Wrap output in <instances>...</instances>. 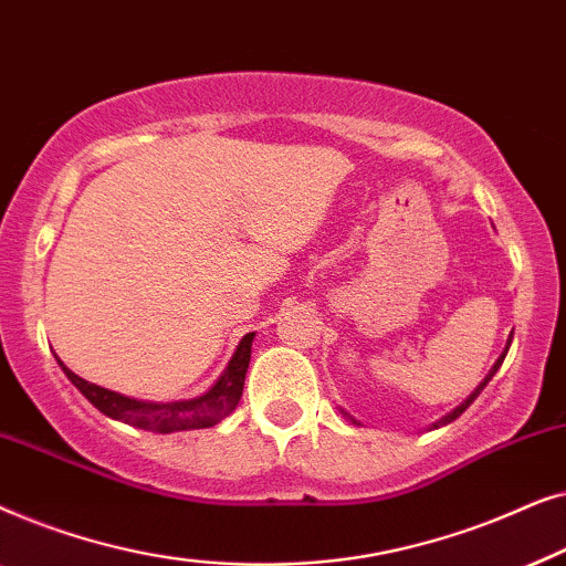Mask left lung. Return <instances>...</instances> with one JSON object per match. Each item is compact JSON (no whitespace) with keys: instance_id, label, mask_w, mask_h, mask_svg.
<instances>
[{"instance_id":"left-lung-1","label":"left lung","mask_w":566,"mask_h":566,"mask_svg":"<svg viewBox=\"0 0 566 566\" xmlns=\"http://www.w3.org/2000/svg\"><path fill=\"white\" fill-rule=\"evenodd\" d=\"M510 343H513V335H510V337H507V345H505V350H502V355H500V358H497V360H494V366H492V370H490V374H486V376H484V381H482V384H479V386H476V389H474V391H471V394H469V397H467V399H463V401H461V405L453 409V412H448L446 417H440V420H438V422H432V424H430V430H438V428H443V424H451V422L455 420V417H461L463 412H467V407L471 405V401H474V399L479 397V394H482V389H484V386H486V384H490V381H492V376H494V374H497V370H500V366H502V360H505V355H507V350H510ZM339 412H343V417H347V420H350L353 424H360L358 420H355V417H353L350 412H345V409H343V407H339Z\"/></svg>"}]
</instances>
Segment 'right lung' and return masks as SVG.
Returning <instances> with one entry per match:
<instances>
[{"label":"right lung","mask_w":566,"mask_h":566,"mask_svg":"<svg viewBox=\"0 0 566 566\" xmlns=\"http://www.w3.org/2000/svg\"><path fill=\"white\" fill-rule=\"evenodd\" d=\"M252 339L254 332L239 339L234 355H231L229 366L223 368L211 389L200 394L196 399H180V401H146L136 397H126V394L111 391L105 386L84 381L64 366V360L59 358V366L64 370L69 381L82 391V397L95 405L99 412L111 420L126 422L130 428L149 430V432H180V430H200V428H213L223 417L234 412L239 399H242L244 389V376L250 368V355H252Z\"/></svg>","instance_id":"1"}]
</instances>
